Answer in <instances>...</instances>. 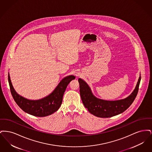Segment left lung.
Returning <instances> with one entry per match:
<instances>
[{"label":"left lung","instance_id":"1","mask_svg":"<svg viewBox=\"0 0 152 152\" xmlns=\"http://www.w3.org/2000/svg\"><path fill=\"white\" fill-rule=\"evenodd\" d=\"M140 80L141 76L134 90L128 97L116 101H107L96 97L87 83L79 79L80 96L84 107L91 114L101 118L111 117L123 113L130 107L137 94Z\"/></svg>","mask_w":152,"mask_h":152}]
</instances>
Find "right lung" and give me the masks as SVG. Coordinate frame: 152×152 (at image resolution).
Segmentation results:
<instances>
[{
  "instance_id": "obj_1",
  "label": "right lung",
  "mask_w": 152,
  "mask_h": 152,
  "mask_svg": "<svg viewBox=\"0 0 152 152\" xmlns=\"http://www.w3.org/2000/svg\"><path fill=\"white\" fill-rule=\"evenodd\" d=\"M75 79V77L73 75L66 76L60 82L51 94L40 100H31L16 93L12 86L9 73L8 76L11 93L16 103L25 112L37 117L49 116L58 110L61 105L67 86Z\"/></svg>"
}]
</instances>
